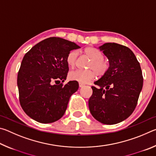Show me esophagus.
Returning a JSON list of instances; mask_svg holds the SVG:
<instances>
[{"mask_svg": "<svg viewBox=\"0 0 156 156\" xmlns=\"http://www.w3.org/2000/svg\"><path fill=\"white\" fill-rule=\"evenodd\" d=\"M79 87H84V84L79 83Z\"/></svg>", "mask_w": 156, "mask_h": 156, "instance_id": "obj_1", "label": "esophagus"}]
</instances>
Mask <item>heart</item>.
<instances>
[{
    "mask_svg": "<svg viewBox=\"0 0 156 156\" xmlns=\"http://www.w3.org/2000/svg\"><path fill=\"white\" fill-rule=\"evenodd\" d=\"M84 54L89 58L91 60L89 65V68L93 69H93L89 70H76L74 72H72L69 74V77L72 80L79 82L80 83H87L91 80H94L96 76V73L98 75L100 76L105 75L109 69V65L103 58L102 53L94 47H89L84 49ZM78 58V52L76 51H72L69 53L67 58V63L70 68H74L76 61Z\"/></svg>",
    "mask_w": 156,
    "mask_h": 156,
    "instance_id": "b5f03b06",
    "label": "heart"
}]
</instances>
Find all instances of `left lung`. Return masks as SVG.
I'll return each instance as SVG.
<instances>
[{
  "label": "left lung",
  "instance_id": "obj_1",
  "mask_svg": "<svg viewBox=\"0 0 156 156\" xmlns=\"http://www.w3.org/2000/svg\"><path fill=\"white\" fill-rule=\"evenodd\" d=\"M107 57V72L91 87L89 111L95 119L105 125H114L131 115L143 85L140 65L127 47L107 43L99 47Z\"/></svg>",
  "mask_w": 156,
  "mask_h": 156
}]
</instances>
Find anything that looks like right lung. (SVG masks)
Instances as JSON below:
<instances>
[{"instance_id": "obj_1", "label": "right lung", "mask_w": 156, "mask_h": 156, "mask_svg": "<svg viewBox=\"0 0 156 156\" xmlns=\"http://www.w3.org/2000/svg\"><path fill=\"white\" fill-rule=\"evenodd\" d=\"M79 48L73 42L51 37L25 54L18 73L17 84L21 107L33 120L51 123L64 115L71 96L79 85L75 80L65 85L58 82L67 78L68 54Z\"/></svg>"}]
</instances>
